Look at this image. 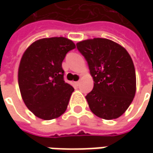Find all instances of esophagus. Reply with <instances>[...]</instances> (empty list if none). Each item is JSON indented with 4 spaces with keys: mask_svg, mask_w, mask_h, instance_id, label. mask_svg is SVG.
I'll use <instances>...</instances> for the list:
<instances>
[{
    "mask_svg": "<svg viewBox=\"0 0 153 153\" xmlns=\"http://www.w3.org/2000/svg\"><path fill=\"white\" fill-rule=\"evenodd\" d=\"M75 85L79 86L80 85V81H77V82H75Z\"/></svg>",
    "mask_w": 153,
    "mask_h": 153,
    "instance_id": "esophagus-1",
    "label": "esophagus"
}]
</instances>
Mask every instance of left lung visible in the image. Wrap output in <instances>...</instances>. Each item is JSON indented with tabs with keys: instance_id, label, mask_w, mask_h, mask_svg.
Listing matches in <instances>:
<instances>
[{
	"instance_id": "8db88e82",
	"label": "left lung",
	"mask_w": 153,
	"mask_h": 153,
	"mask_svg": "<svg viewBox=\"0 0 153 153\" xmlns=\"http://www.w3.org/2000/svg\"><path fill=\"white\" fill-rule=\"evenodd\" d=\"M76 48L88 61L94 88L86 100L97 117L111 120L121 117L132 103L136 76L132 59L120 44L106 38L87 39Z\"/></svg>"
}]
</instances>
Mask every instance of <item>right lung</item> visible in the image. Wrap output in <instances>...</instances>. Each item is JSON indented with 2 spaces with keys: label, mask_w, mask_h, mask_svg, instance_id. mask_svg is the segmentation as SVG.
<instances>
[{
  "label": "right lung",
  "mask_w": 153,
  "mask_h": 153,
  "mask_svg": "<svg viewBox=\"0 0 153 153\" xmlns=\"http://www.w3.org/2000/svg\"><path fill=\"white\" fill-rule=\"evenodd\" d=\"M75 48L65 37L42 38L22 55L18 71L21 96L27 108L41 119H55L67 109L74 88L64 81L62 62Z\"/></svg>",
  "instance_id": "1"
}]
</instances>
